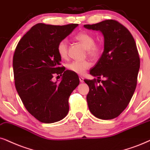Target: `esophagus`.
<instances>
[{"instance_id":"obj_1","label":"esophagus","mask_w":150,"mask_h":150,"mask_svg":"<svg viewBox=\"0 0 150 150\" xmlns=\"http://www.w3.org/2000/svg\"><path fill=\"white\" fill-rule=\"evenodd\" d=\"M79 81H80V82H84V78H83L82 77H79Z\"/></svg>"}]
</instances>
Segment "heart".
<instances>
[{"label": "heart", "mask_w": 150, "mask_h": 150, "mask_svg": "<svg viewBox=\"0 0 150 150\" xmlns=\"http://www.w3.org/2000/svg\"><path fill=\"white\" fill-rule=\"evenodd\" d=\"M76 39L84 45L85 48H86L87 55L91 58L96 59L100 55L102 52L101 45L95 43L96 42L95 39L92 35L85 32H81L76 35ZM57 50L61 58L66 59L68 57L69 48H68L67 41L66 39H63L58 43ZM90 62L87 60H84V61L75 60L66 65L68 70L78 75H83L86 71V70L90 68Z\"/></svg>", "instance_id": "b5f03b06"}]
</instances>
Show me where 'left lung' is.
<instances>
[{
    "mask_svg": "<svg viewBox=\"0 0 150 150\" xmlns=\"http://www.w3.org/2000/svg\"><path fill=\"white\" fill-rule=\"evenodd\" d=\"M84 27L100 30L105 39L104 52L90 71L98 79L84 80L89 87L87 103L95 116L111 120L126 109L135 91L140 69L137 47L127 28L115 20Z\"/></svg>",
    "mask_w": 150,
    "mask_h": 150,
    "instance_id": "8db88e82",
    "label": "left lung"
}]
</instances>
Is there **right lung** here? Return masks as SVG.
Segmentation results:
<instances>
[{"label": "right lung", "instance_id": "right-lung-1", "mask_svg": "<svg viewBox=\"0 0 150 150\" xmlns=\"http://www.w3.org/2000/svg\"><path fill=\"white\" fill-rule=\"evenodd\" d=\"M78 24L52 25L38 23L23 37L13 56L14 83L24 107L43 123L62 120L69 113V98L78 86L76 73L64 71L57 47ZM61 76L54 83V75Z\"/></svg>", "mask_w": 150, "mask_h": 150}]
</instances>
